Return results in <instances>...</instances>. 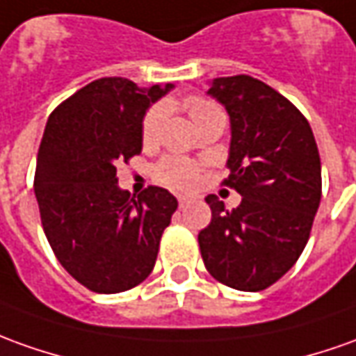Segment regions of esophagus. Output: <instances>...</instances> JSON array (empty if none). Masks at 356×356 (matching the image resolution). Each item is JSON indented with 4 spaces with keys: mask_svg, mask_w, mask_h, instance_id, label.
<instances>
[{
    "mask_svg": "<svg viewBox=\"0 0 356 356\" xmlns=\"http://www.w3.org/2000/svg\"><path fill=\"white\" fill-rule=\"evenodd\" d=\"M186 203H188V197H178V205H180V207H186Z\"/></svg>",
    "mask_w": 356,
    "mask_h": 356,
    "instance_id": "34e87169",
    "label": "esophagus"
}]
</instances>
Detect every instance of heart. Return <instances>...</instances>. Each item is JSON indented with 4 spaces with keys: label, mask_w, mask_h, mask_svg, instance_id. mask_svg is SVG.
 I'll return each instance as SVG.
<instances>
[{
    "label": "heart",
    "mask_w": 356,
    "mask_h": 356,
    "mask_svg": "<svg viewBox=\"0 0 356 356\" xmlns=\"http://www.w3.org/2000/svg\"><path fill=\"white\" fill-rule=\"evenodd\" d=\"M186 108L190 112L192 120L202 127L207 120L222 114L219 108L215 106L211 100L202 99V97H188L186 99ZM164 120V104H154L147 110L143 124H141V141L145 145H153L159 139V131ZM200 164L193 163L190 159L184 156H164L161 163H156L153 168V176L156 182L164 184L172 190H193L200 182Z\"/></svg>",
    "instance_id": "obj_1"
}]
</instances>
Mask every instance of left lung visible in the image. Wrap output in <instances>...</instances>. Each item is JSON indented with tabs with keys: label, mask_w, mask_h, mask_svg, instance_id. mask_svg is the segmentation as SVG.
I'll use <instances>...</instances> for the list:
<instances>
[{
	"label": "left lung",
	"mask_w": 356,
	"mask_h": 356,
	"mask_svg": "<svg viewBox=\"0 0 356 356\" xmlns=\"http://www.w3.org/2000/svg\"><path fill=\"white\" fill-rule=\"evenodd\" d=\"M211 97L230 116L229 178L242 195L227 209L207 195L211 222L200 232L203 264L219 283L256 293L271 286L300 257L322 200V164L302 112L250 75L213 81Z\"/></svg>",
	"instance_id": "1"
}]
</instances>
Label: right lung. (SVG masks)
Instances as JSON below:
<instances>
[{"instance_id": "right-lung-1", "label": "right lung", "mask_w": 356, "mask_h": 356, "mask_svg": "<svg viewBox=\"0 0 356 356\" xmlns=\"http://www.w3.org/2000/svg\"><path fill=\"white\" fill-rule=\"evenodd\" d=\"M170 89L102 77L48 118L34 172L44 234L63 269L92 293L114 295L143 283L178 207L164 188L131 195L116 178V164L141 153L147 108Z\"/></svg>"}]
</instances>
